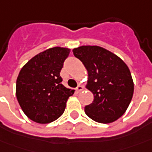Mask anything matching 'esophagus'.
<instances>
[{
    "mask_svg": "<svg viewBox=\"0 0 152 152\" xmlns=\"http://www.w3.org/2000/svg\"><path fill=\"white\" fill-rule=\"evenodd\" d=\"M83 89V85H81V84H79V85H78V86L76 88V91H77L78 93L81 92Z\"/></svg>",
    "mask_w": 152,
    "mask_h": 152,
    "instance_id": "esophagus-1",
    "label": "esophagus"
}]
</instances>
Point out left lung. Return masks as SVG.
Segmentation results:
<instances>
[{"label": "left lung", "instance_id": "left-lung-1", "mask_svg": "<svg viewBox=\"0 0 152 152\" xmlns=\"http://www.w3.org/2000/svg\"><path fill=\"white\" fill-rule=\"evenodd\" d=\"M88 70L86 88L94 94V102L84 107L94 121L111 123L121 118L133 96L134 83L128 67L122 58L97 45L73 50Z\"/></svg>", "mask_w": 152, "mask_h": 152}]
</instances>
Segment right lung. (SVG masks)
Instances as JSON below:
<instances>
[{"mask_svg":"<svg viewBox=\"0 0 152 152\" xmlns=\"http://www.w3.org/2000/svg\"><path fill=\"white\" fill-rule=\"evenodd\" d=\"M70 49L54 47L36 54L19 73L15 94L30 120L46 124L58 119L74 90L63 85L60 71Z\"/></svg>","mask_w":152,"mask_h":152,"instance_id":"1","label":"right lung"}]
</instances>
